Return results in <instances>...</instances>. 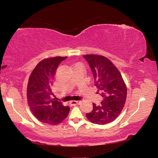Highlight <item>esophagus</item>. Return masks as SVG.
I'll list each match as a JSON object with an SVG mask.
<instances>
[{
	"mask_svg": "<svg viewBox=\"0 0 158 158\" xmlns=\"http://www.w3.org/2000/svg\"><path fill=\"white\" fill-rule=\"evenodd\" d=\"M79 104V101H77V100H72L69 102V105L71 106H74V105H77Z\"/></svg>",
	"mask_w": 158,
	"mask_h": 158,
	"instance_id": "34e87169",
	"label": "esophagus"
}]
</instances>
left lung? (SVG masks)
<instances>
[{"mask_svg":"<svg viewBox=\"0 0 158 158\" xmlns=\"http://www.w3.org/2000/svg\"><path fill=\"white\" fill-rule=\"evenodd\" d=\"M89 64L95 85L103 100L97 106L93 103V111L86 114L95 124L105 125L114 121L124 107L127 97L126 85L118 69L108 58L102 56L85 55Z\"/></svg>","mask_w":158,"mask_h":158,"instance_id":"8db88e82","label":"left lung"}]
</instances>
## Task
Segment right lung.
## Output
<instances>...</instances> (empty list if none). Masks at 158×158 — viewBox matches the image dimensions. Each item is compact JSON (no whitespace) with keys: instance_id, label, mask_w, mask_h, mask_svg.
<instances>
[{"instance_id":"right-lung-1","label":"right lung","mask_w":158,"mask_h":158,"mask_svg":"<svg viewBox=\"0 0 158 158\" xmlns=\"http://www.w3.org/2000/svg\"><path fill=\"white\" fill-rule=\"evenodd\" d=\"M66 58L57 56L42 60L29 77L27 87L29 107L37 120L44 123L57 125L69 114V106H63L61 102L56 100L52 90L56 69Z\"/></svg>"}]
</instances>
